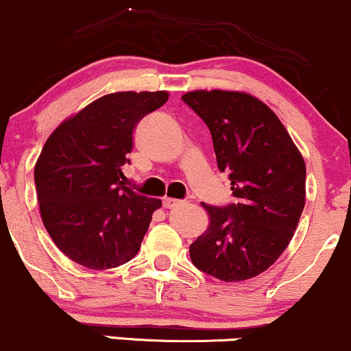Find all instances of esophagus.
<instances>
[{
  "label": "esophagus",
  "mask_w": 351,
  "mask_h": 351,
  "mask_svg": "<svg viewBox=\"0 0 351 351\" xmlns=\"http://www.w3.org/2000/svg\"><path fill=\"white\" fill-rule=\"evenodd\" d=\"M162 205H164V208L172 210V208H179V206H184L185 202H182V200H174V198H164Z\"/></svg>",
  "instance_id": "esophagus-1"
}]
</instances>
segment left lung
Returning a JSON list of instances; mask_svg holds the SVG:
<instances>
[{
	"label": "left lung",
	"mask_w": 351,
	"mask_h": 351,
	"mask_svg": "<svg viewBox=\"0 0 351 351\" xmlns=\"http://www.w3.org/2000/svg\"><path fill=\"white\" fill-rule=\"evenodd\" d=\"M182 101L210 128L236 203H203L210 226L193 244L198 270L223 281L257 276L288 247L306 200V164L278 117L234 90H193Z\"/></svg>",
	"instance_id": "left-lung-1"
}]
</instances>
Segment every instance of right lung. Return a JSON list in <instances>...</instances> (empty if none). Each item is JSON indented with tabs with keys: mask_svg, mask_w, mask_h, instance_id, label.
<instances>
[{
	"mask_svg": "<svg viewBox=\"0 0 351 351\" xmlns=\"http://www.w3.org/2000/svg\"><path fill=\"white\" fill-rule=\"evenodd\" d=\"M166 90L107 94L63 122L38 156L43 226L62 252L93 270L132 261L161 200L123 182L133 130L167 102Z\"/></svg>",
	"mask_w": 351,
	"mask_h": 351,
	"instance_id": "add662e5",
	"label": "right lung"
}]
</instances>
